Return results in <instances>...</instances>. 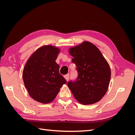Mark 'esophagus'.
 Masks as SVG:
<instances>
[{"label": "esophagus", "mask_w": 135, "mask_h": 135, "mask_svg": "<svg viewBox=\"0 0 135 135\" xmlns=\"http://www.w3.org/2000/svg\"><path fill=\"white\" fill-rule=\"evenodd\" d=\"M69 77H70V75H69V74H67L65 75V76H64V78L66 80L68 81V79H69Z\"/></svg>", "instance_id": "obj_1"}]
</instances>
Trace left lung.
<instances>
[{"mask_svg": "<svg viewBox=\"0 0 135 135\" xmlns=\"http://www.w3.org/2000/svg\"><path fill=\"white\" fill-rule=\"evenodd\" d=\"M68 52L79 74L76 81L68 82V88L79 103H97L108 89L111 69L108 62L99 49L88 41L70 47Z\"/></svg>", "mask_w": 135, "mask_h": 135, "instance_id": "8db88e82", "label": "left lung"}]
</instances>
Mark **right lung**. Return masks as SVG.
I'll return each mask as SVG.
<instances>
[{
	"instance_id": "1",
	"label": "right lung",
	"mask_w": 135,
	"mask_h": 135,
	"mask_svg": "<svg viewBox=\"0 0 135 135\" xmlns=\"http://www.w3.org/2000/svg\"><path fill=\"white\" fill-rule=\"evenodd\" d=\"M60 49L52 45H44L33 52L25 65L22 79L29 95L42 104L55 99L60 88L67 81L59 73L55 60Z\"/></svg>"
}]
</instances>
